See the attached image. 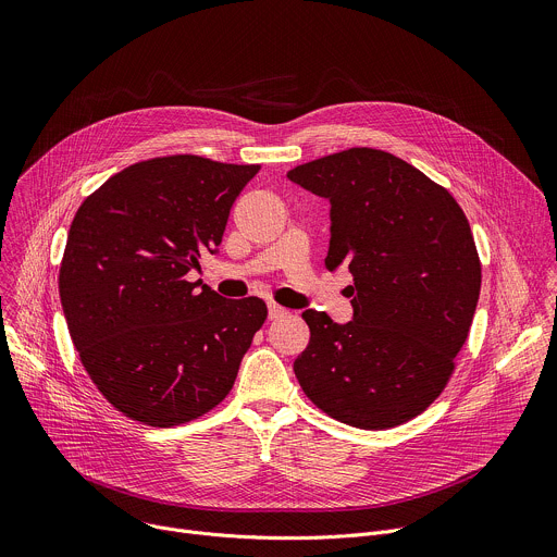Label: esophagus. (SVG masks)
<instances>
[{
  "mask_svg": "<svg viewBox=\"0 0 557 557\" xmlns=\"http://www.w3.org/2000/svg\"><path fill=\"white\" fill-rule=\"evenodd\" d=\"M286 314V308L277 306V304H269V320H280V317Z\"/></svg>",
  "mask_w": 557,
  "mask_h": 557,
  "instance_id": "esophagus-1",
  "label": "esophagus"
}]
</instances>
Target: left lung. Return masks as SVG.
Instances as JSON below:
<instances>
[{
  "label": "left lung",
  "instance_id": "8db88e82",
  "mask_svg": "<svg viewBox=\"0 0 557 557\" xmlns=\"http://www.w3.org/2000/svg\"><path fill=\"white\" fill-rule=\"evenodd\" d=\"M331 202L326 269L355 277L352 322L304 310L295 376L308 399L361 430L421 414L447 385L481 295L469 222L447 189L387 151L352 147L290 170Z\"/></svg>",
  "mask_w": 557,
  "mask_h": 557
}]
</instances>
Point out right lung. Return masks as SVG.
<instances>
[{
    "label": "right lung",
    "mask_w": 557,
    "mask_h": 557,
    "mask_svg": "<svg viewBox=\"0 0 557 557\" xmlns=\"http://www.w3.org/2000/svg\"><path fill=\"white\" fill-rule=\"evenodd\" d=\"M260 165L151 158L78 207L59 295L74 348L106 399L151 428L215 408L267 320L258 297L224 299L187 273L215 253L228 211Z\"/></svg>",
    "instance_id": "obj_1"
}]
</instances>
